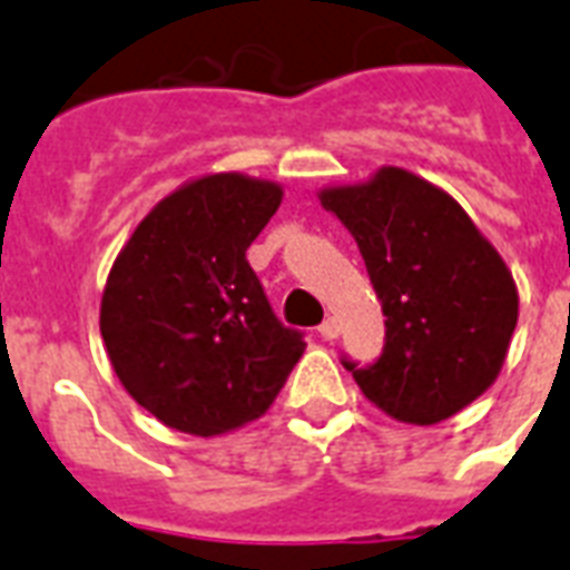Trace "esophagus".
<instances>
[{
    "instance_id": "1",
    "label": "esophagus",
    "mask_w": 570,
    "mask_h": 570,
    "mask_svg": "<svg viewBox=\"0 0 570 570\" xmlns=\"http://www.w3.org/2000/svg\"><path fill=\"white\" fill-rule=\"evenodd\" d=\"M317 333H321V338H326V342H333L335 335H338V321H335V317H326L324 324L317 326Z\"/></svg>"
}]
</instances>
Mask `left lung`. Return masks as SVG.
Here are the masks:
<instances>
[{"label":"left lung","instance_id":"left-lung-1","mask_svg":"<svg viewBox=\"0 0 570 570\" xmlns=\"http://www.w3.org/2000/svg\"><path fill=\"white\" fill-rule=\"evenodd\" d=\"M363 253L381 299L383 354L342 363L372 404L410 425H434L473 404L500 374L518 288L509 267L452 196L404 169L321 193Z\"/></svg>","mask_w":570,"mask_h":570}]
</instances>
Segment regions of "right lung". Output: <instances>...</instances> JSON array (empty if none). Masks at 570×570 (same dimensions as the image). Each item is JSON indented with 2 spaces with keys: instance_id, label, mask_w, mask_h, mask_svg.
Wrapping results in <instances>:
<instances>
[{
  "instance_id": "add662e5",
  "label": "right lung",
  "mask_w": 570,
  "mask_h": 570,
  "mask_svg": "<svg viewBox=\"0 0 570 570\" xmlns=\"http://www.w3.org/2000/svg\"><path fill=\"white\" fill-rule=\"evenodd\" d=\"M282 187L237 171L166 196L136 225L106 279L100 335L125 390L163 425L214 436L271 407L303 356L273 315L246 249Z\"/></svg>"
}]
</instances>
